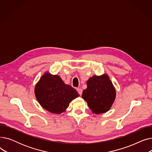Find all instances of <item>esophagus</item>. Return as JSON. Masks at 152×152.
<instances>
[{"mask_svg":"<svg viewBox=\"0 0 152 152\" xmlns=\"http://www.w3.org/2000/svg\"><path fill=\"white\" fill-rule=\"evenodd\" d=\"M77 92H78V93H79V95H82L83 90H82L81 88H77Z\"/></svg>","mask_w":152,"mask_h":152,"instance_id":"esophagus-1","label":"esophagus"}]
</instances>
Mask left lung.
<instances>
[{"label":"left lung","mask_w":152,"mask_h":152,"mask_svg":"<svg viewBox=\"0 0 152 152\" xmlns=\"http://www.w3.org/2000/svg\"><path fill=\"white\" fill-rule=\"evenodd\" d=\"M87 89L83 92L82 98L94 114L107 112L112 107L116 96V89L109 76L104 73L94 75L86 82Z\"/></svg>","instance_id":"obj_1"}]
</instances>
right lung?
<instances>
[{
	"label": "right lung",
	"mask_w": 152,
	"mask_h": 152,
	"mask_svg": "<svg viewBox=\"0 0 152 152\" xmlns=\"http://www.w3.org/2000/svg\"><path fill=\"white\" fill-rule=\"evenodd\" d=\"M36 98L45 110L54 114L65 112L69 103L79 96L71 86L66 84L57 75L45 71L34 87Z\"/></svg>",
	"instance_id": "obj_1"
}]
</instances>
